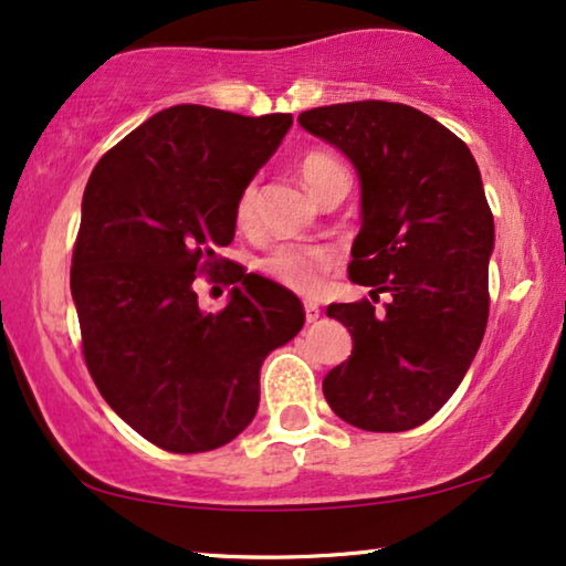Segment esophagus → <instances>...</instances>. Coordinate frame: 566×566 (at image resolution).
<instances>
[{"mask_svg":"<svg viewBox=\"0 0 566 566\" xmlns=\"http://www.w3.org/2000/svg\"><path fill=\"white\" fill-rule=\"evenodd\" d=\"M304 312H306V322H308V324H312V322H316V319H319L322 308H319V306H316V304H314V301H306V304H304Z\"/></svg>","mask_w":566,"mask_h":566,"instance_id":"34e87169","label":"esophagus"}]
</instances>
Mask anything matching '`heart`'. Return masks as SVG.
<instances>
[{
    "mask_svg": "<svg viewBox=\"0 0 566 566\" xmlns=\"http://www.w3.org/2000/svg\"><path fill=\"white\" fill-rule=\"evenodd\" d=\"M301 177L308 185V190H316L319 185L335 172H343V165L335 157L324 151H308L301 157ZM254 200H258V190L254 185L239 192L237 198V223L239 227H252L254 221ZM329 262V252L319 250V247H304V244H277L270 250L265 258L260 260V268L265 270L270 277L277 283L289 285L293 291H314L319 285L322 270Z\"/></svg>",
    "mask_w": 566,
    "mask_h": 566,
    "instance_id": "obj_1",
    "label": "heart"
}]
</instances>
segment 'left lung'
I'll use <instances>...</instances> for the list:
<instances>
[{
    "label": "left lung",
    "mask_w": 566,
    "mask_h": 566,
    "mask_svg": "<svg viewBox=\"0 0 566 566\" xmlns=\"http://www.w3.org/2000/svg\"><path fill=\"white\" fill-rule=\"evenodd\" d=\"M298 123L358 172L347 270L374 298L327 306L353 355L324 376V399L360 430H412L459 389L486 329L494 219L482 175L459 136L409 105H324ZM378 292L390 296L384 310Z\"/></svg>",
    "instance_id": "obj_1"
}]
</instances>
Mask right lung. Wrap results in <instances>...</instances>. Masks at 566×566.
Listing matches in <instances>:
<instances>
[{
	"label": "right lung",
	"instance_id": "obj_1",
	"mask_svg": "<svg viewBox=\"0 0 566 566\" xmlns=\"http://www.w3.org/2000/svg\"><path fill=\"white\" fill-rule=\"evenodd\" d=\"M293 126L172 105L92 169L72 258L84 360L123 422L172 453L227 446L254 420L260 368L304 327L296 293L231 270L229 304L198 306L196 273L219 268L237 198Z\"/></svg>",
	"mask_w": 566,
	"mask_h": 566
}]
</instances>
